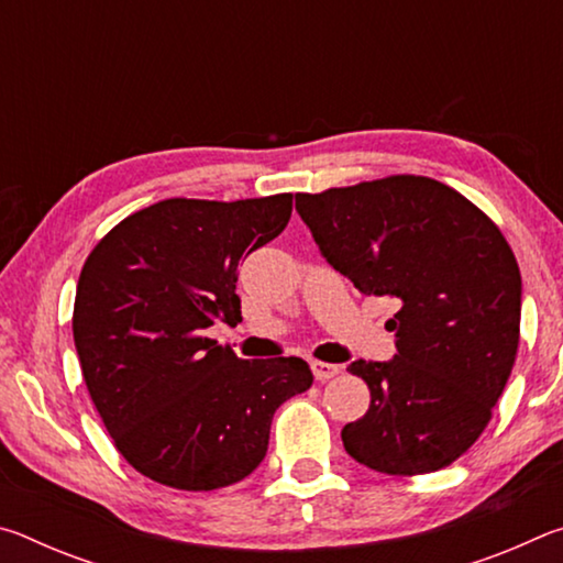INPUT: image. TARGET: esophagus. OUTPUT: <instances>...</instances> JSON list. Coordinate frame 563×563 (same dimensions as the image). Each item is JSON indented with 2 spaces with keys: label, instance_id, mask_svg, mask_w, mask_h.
Listing matches in <instances>:
<instances>
[{
  "label": "esophagus",
  "instance_id": "esophagus-1",
  "mask_svg": "<svg viewBox=\"0 0 563 563\" xmlns=\"http://www.w3.org/2000/svg\"><path fill=\"white\" fill-rule=\"evenodd\" d=\"M340 369H342L340 365H330V362H320V360L312 362V373H316V379H320V383L340 375Z\"/></svg>",
  "mask_w": 563,
  "mask_h": 563
}]
</instances>
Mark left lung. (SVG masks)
<instances>
[{
  "instance_id": "obj_1",
  "label": "left lung",
  "mask_w": 563,
  "mask_h": 563,
  "mask_svg": "<svg viewBox=\"0 0 563 563\" xmlns=\"http://www.w3.org/2000/svg\"><path fill=\"white\" fill-rule=\"evenodd\" d=\"M320 255L362 295H393L397 355L355 360L369 409L342 427L352 460L383 474L452 464L484 432L519 347L521 275L497 225L424 176L298 194Z\"/></svg>"
}]
</instances>
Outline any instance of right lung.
Instances as JSON below:
<instances>
[{
    "instance_id": "right-lung-1",
    "label": "right lung",
    "mask_w": 563,
    "mask_h": 563,
    "mask_svg": "<svg viewBox=\"0 0 563 563\" xmlns=\"http://www.w3.org/2000/svg\"><path fill=\"white\" fill-rule=\"evenodd\" d=\"M292 196L168 198L101 238L84 263L74 345L84 383L133 470L174 489L245 479L285 399L312 385L300 357L241 360L206 338L235 328L241 263L283 233Z\"/></svg>"
}]
</instances>
